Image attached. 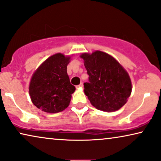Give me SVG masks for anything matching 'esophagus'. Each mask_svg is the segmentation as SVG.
Segmentation results:
<instances>
[{
    "instance_id": "esophagus-1",
    "label": "esophagus",
    "mask_w": 161,
    "mask_h": 161,
    "mask_svg": "<svg viewBox=\"0 0 161 161\" xmlns=\"http://www.w3.org/2000/svg\"><path fill=\"white\" fill-rule=\"evenodd\" d=\"M82 87H83V84H82V83H80V84H79V85H78V86H76V88H82Z\"/></svg>"
}]
</instances>
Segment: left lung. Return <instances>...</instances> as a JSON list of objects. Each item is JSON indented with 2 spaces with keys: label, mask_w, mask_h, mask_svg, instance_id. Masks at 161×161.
<instances>
[{
  "label": "left lung",
  "mask_w": 161,
  "mask_h": 161,
  "mask_svg": "<svg viewBox=\"0 0 161 161\" xmlns=\"http://www.w3.org/2000/svg\"><path fill=\"white\" fill-rule=\"evenodd\" d=\"M80 57L89 75L84 92L94 108L115 112L126 104L132 92L127 70L112 56L101 51L83 53Z\"/></svg>",
  "instance_id": "obj_1"
}]
</instances>
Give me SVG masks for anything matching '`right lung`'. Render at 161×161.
Instances as JSON below:
<instances>
[{"label":"right lung","instance_id":"add662e5","mask_svg":"<svg viewBox=\"0 0 161 161\" xmlns=\"http://www.w3.org/2000/svg\"><path fill=\"white\" fill-rule=\"evenodd\" d=\"M70 56L55 53L46 59L32 74L29 93L33 104L48 113L63 111L69 106L75 87L70 82L67 66Z\"/></svg>","mask_w":161,"mask_h":161}]
</instances>
